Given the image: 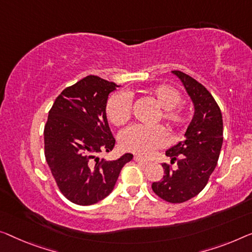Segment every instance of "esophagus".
Returning <instances> with one entry per match:
<instances>
[{
  "label": "esophagus",
  "instance_id": "esophagus-1",
  "mask_svg": "<svg viewBox=\"0 0 252 252\" xmlns=\"http://www.w3.org/2000/svg\"><path fill=\"white\" fill-rule=\"evenodd\" d=\"M134 160H136L137 163H140V164H142V165H148V164H149V162H148L147 159L141 158V157H139V156H136V157H134Z\"/></svg>",
  "mask_w": 252,
  "mask_h": 252
}]
</instances>
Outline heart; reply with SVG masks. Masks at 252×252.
I'll return each instance as SVG.
<instances>
[{"label":"heart","mask_w":252,"mask_h":252,"mask_svg":"<svg viewBox=\"0 0 252 252\" xmlns=\"http://www.w3.org/2000/svg\"><path fill=\"white\" fill-rule=\"evenodd\" d=\"M148 95L162 108L160 119L171 127H179L186 122L187 114L179 106L182 97L178 90L167 85L152 88ZM106 116L112 125L123 126L129 121L132 112V98L126 92L115 93L106 103ZM168 136L162 126H144L134 125L122 131L120 144L126 150L141 156H149L156 149L167 145Z\"/></svg>","instance_id":"heart-1"}]
</instances>
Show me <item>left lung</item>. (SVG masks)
Returning <instances> with one entry per match:
<instances>
[{
	"label": "left lung",
	"mask_w": 252,
	"mask_h": 252,
	"mask_svg": "<svg viewBox=\"0 0 252 252\" xmlns=\"http://www.w3.org/2000/svg\"><path fill=\"white\" fill-rule=\"evenodd\" d=\"M185 86L194 106V114L185 133L186 139L166 150L172 170L163 164L164 175L152 185L159 198L172 204H181L200 192L215 170L223 144L222 113L207 89L196 79L181 71H172Z\"/></svg>",
	"instance_id": "obj_1"
}]
</instances>
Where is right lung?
I'll list each match as a JSON object with an SVG mask.
<instances>
[{"mask_svg":"<svg viewBox=\"0 0 252 252\" xmlns=\"http://www.w3.org/2000/svg\"><path fill=\"white\" fill-rule=\"evenodd\" d=\"M118 87L87 76L63 90L48 112L45 158L60 191L73 204L88 206L107 197L122 167L133 157L129 153L115 160L96 156L114 148L105 108L110 93Z\"/></svg>","mask_w":252,"mask_h":252,"instance_id":"add662e5","label":"right lung"}]
</instances>
